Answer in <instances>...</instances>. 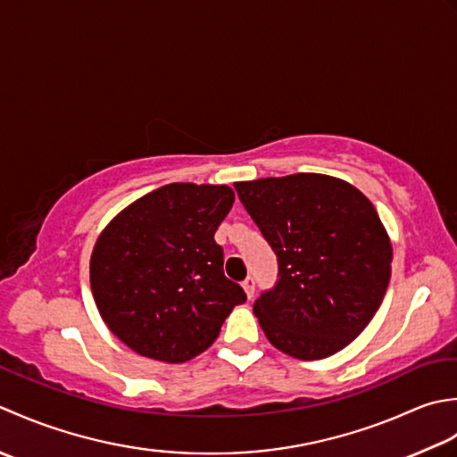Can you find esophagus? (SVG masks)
<instances>
[{
	"label": "esophagus",
	"mask_w": 457,
	"mask_h": 457,
	"mask_svg": "<svg viewBox=\"0 0 457 457\" xmlns=\"http://www.w3.org/2000/svg\"><path fill=\"white\" fill-rule=\"evenodd\" d=\"M242 287H245V292H246V297H248V300H253V297H254V278H246V280L245 282H242Z\"/></svg>",
	"instance_id": "esophagus-1"
}]
</instances>
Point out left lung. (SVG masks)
Wrapping results in <instances>:
<instances>
[{
  "label": "left lung",
  "instance_id": "obj_1",
  "mask_svg": "<svg viewBox=\"0 0 457 457\" xmlns=\"http://www.w3.org/2000/svg\"><path fill=\"white\" fill-rule=\"evenodd\" d=\"M248 215L278 256V282L254 302L276 349L315 361L347 347L386 294L393 245L372 203L321 173L238 181Z\"/></svg>",
  "mask_w": 457,
  "mask_h": 457
}]
</instances>
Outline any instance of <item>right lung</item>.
Here are the masks:
<instances>
[{
    "label": "right lung",
    "instance_id": "right-lung-1",
    "mask_svg": "<svg viewBox=\"0 0 457 457\" xmlns=\"http://www.w3.org/2000/svg\"><path fill=\"white\" fill-rule=\"evenodd\" d=\"M235 203L228 185L170 183L112 219L90 256L102 320L137 355L185 362L219 337L242 287L222 270L219 225Z\"/></svg>",
    "mask_w": 457,
    "mask_h": 457
}]
</instances>
